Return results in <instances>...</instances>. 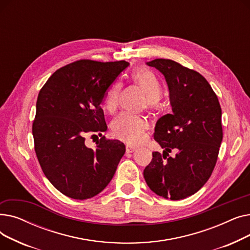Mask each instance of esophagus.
Masks as SVG:
<instances>
[{
    "instance_id": "1",
    "label": "esophagus",
    "mask_w": 250,
    "mask_h": 250,
    "mask_svg": "<svg viewBox=\"0 0 250 250\" xmlns=\"http://www.w3.org/2000/svg\"><path fill=\"white\" fill-rule=\"evenodd\" d=\"M137 150L136 147H133V146H126V152L127 153H133Z\"/></svg>"
}]
</instances>
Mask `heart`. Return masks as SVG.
<instances>
[{
	"label": "heart",
	"instance_id": "1",
	"mask_svg": "<svg viewBox=\"0 0 250 250\" xmlns=\"http://www.w3.org/2000/svg\"><path fill=\"white\" fill-rule=\"evenodd\" d=\"M132 79L140 85L148 96V106L153 107L155 101L162 95L163 86L153 71L149 69H138L132 73ZM123 85L120 82L113 83L105 92L103 98V107L109 113H113L120 105L121 92ZM148 122L145 118L129 112H123L112 123L113 134L128 144H139L145 139Z\"/></svg>",
	"mask_w": 250,
	"mask_h": 250
}]
</instances>
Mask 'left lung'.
<instances>
[{
    "label": "left lung",
    "mask_w": 250,
    "mask_h": 250,
    "mask_svg": "<svg viewBox=\"0 0 250 250\" xmlns=\"http://www.w3.org/2000/svg\"><path fill=\"white\" fill-rule=\"evenodd\" d=\"M147 64L164 75L173 112L156 124L154 139L165 150L162 155L152 153L144 177L156 194L178 201L200 190L213 172L223 139L222 110L214 90L200 73L168 59ZM173 149L175 158L167 159Z\"/></svg>",
    "instance_id": "8db88e82"
}]
</instances>
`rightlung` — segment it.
Listing matches in <instances>:
<instances>
[{
	"mask_svg": "<svg viewBox=\"0 0 250 250\" xmlns=\"http://www.w3.org/2000/svg\"><path fill=\"white\" fill-rule=\"evenodd\" d=\"M128 64L76 61L57 70L39 91L32 125L37 160L51 185L71 199L101 192L125 152L124 143L102 136L107 125L100 104ZM86 134L102 137L95 149L85 147Z\"/></svg>",
	"mask_w": 250,
	"mask_h": 250,
	"instance_id": "obj_1",
	"label": "right lung"
}]
</instances>
